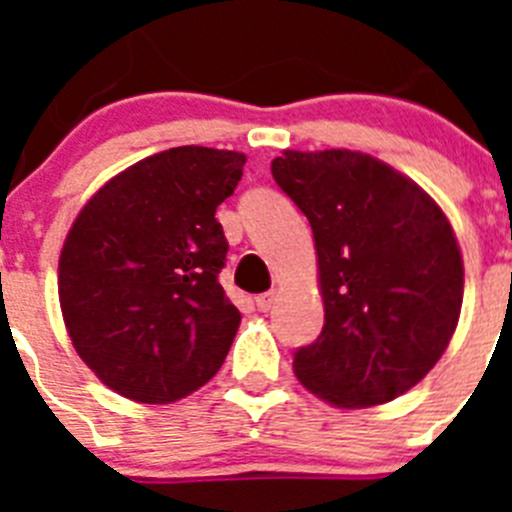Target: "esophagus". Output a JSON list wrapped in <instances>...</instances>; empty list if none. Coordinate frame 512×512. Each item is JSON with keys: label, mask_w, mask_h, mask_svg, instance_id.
Segmentation results:
<instances>
[{"label": "esophagus", "mask_w": 512, "mask_h": 512, "mask_svg": "<svg viewBox=\"0 0 512 512\" xmlns=\"http://www.w3.org/2000/svg\"><path fill=\"white\" fill-rule=\"evenodd\" d=\"M274 302H277V292H274V289L256 297V307H259L261 312H269L271 307H274Z\"/></svg>", "instance_id": "34e87169"}]
</instances>
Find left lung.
Listing matches in <instances>:
<instances>
[{"mask_svg": "<svg viewBox=\"0 0 512 512\" xmlns=\"http://www.w3.org/2000/svg\"><path fill=\"white\" fill-rule=\"evenodd\" d=\"M271 176L310 220L325 323L295 374L338 408L382 405L420 382L454 336L464 266L441 207L356 151H284Z\"/></svg>", "mask_w": 512, "mask_h": 512, "instance_id": "obj_1", "label": "left lung"}]
</instances>
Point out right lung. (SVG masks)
I'll return each instance as SVG.
<instances>
[{
	"label": "right lung",
	"instance_id": "1",
	"mask_svg": "<svg viewBox=\"0 0 512 512\" xmlns=\"http://www.w3.org/2000/svg\"><path fill=\"white\" fill-rule=\"evenodd\" d=\"M246 156L179 146L104 184L71 225L58 297L76 354L117 395L174 402L223 366L241 312L220 287L217 205Z\"/></svg>",
	"mask_w": 512,
	"mask_h": 512
}]
</instances>
